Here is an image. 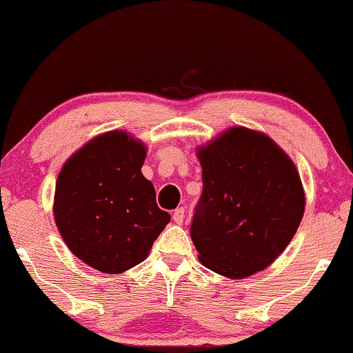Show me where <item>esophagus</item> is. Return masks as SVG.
Wrapping results in <instances>:
<instances>
[{
  "label": "esophagus",
  "mask_w": 353,
  "mask_h": 353,
  "mask_svg": "<svg viewBox=\"0 0 353 353\" xmlns=\"http://www.w3.org/2000/svg\"><path fill=\"white\" fill-rule=\"evenodd\" d=\"M185 219V209L183 207H178V209H175V212H173V221H175L176 224H181L183 223Z\"/></svg>",
  "instance_id": "obj_1"
}]
</instances>
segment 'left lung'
<instances>
[{
	"instance_id": "8db88e82",
	"label": "left lung",
	"mask_w": 353,
	"mask_h": 353,
	"mask_svg": "<svg viewBox=\"0 0 353 353\" xmlns=\"http://www.w3.org/2000/svg\"><path fill=\"white\" fill-rule=\"evenodd\" d=\"M202 195L190 236L203 267L245 279L275 260L304 216L292 159L267 134L231 127L197 148Z\"/></svg>"
}]
</instances>
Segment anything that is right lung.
Here are the masks:
<instances>
[{
  "instance_id": "add662e5",
  "label": "right lung",
  "mask_w": 353,
  "mask_h": 353,
  "mask_svg": "<svg viewBox=\"0 0 353 353\" xmlns=\"http://www.w3.org/2000/svg\"><path fill=\"white\" fill-rule=\"evenodd\" d=\"M146 146L125 130L100 134L61 168L54 219L68 248L103 274L146 260L170 214L141 172Z\"/></svg>"
}]
</instances>
